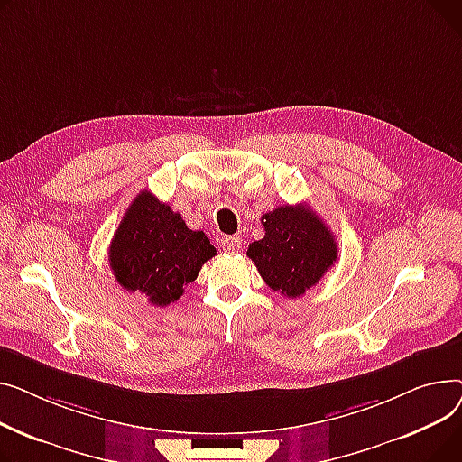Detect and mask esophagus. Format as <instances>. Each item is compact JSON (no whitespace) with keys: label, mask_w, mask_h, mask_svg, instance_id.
Instances as JSON below:
<instances>
[{"label":"esophagus","mask_w":462,"mask_h":462,"mask_svg":"<svg viewBox=\"0 0 462 462\" xmlns=\"http://www.w3.org/2000/svg\"><path fill=\"white\" fill-rule=\"evenodd\" d=\"M224 248L227 250V252H231V254H235V252H238L240 248H242V238L236 235V236H227L226 240H224Z\"/></svg>","instance_id":"34e87169"}]
</instances>
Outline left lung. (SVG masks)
<instances>
[{"label": "left lung", "instance_id": "obj_1", "mask_svg": "<svg viewBox=\"0 0 462 462\" xmlns=\"http://www.w3.org/2000/svg\"><path fill=\"white\" fill-rule=\"evenodd\" d=\"M264 236L250 244L248 257L264 283L287 298H298L319 283L337 261V244L315 212L283 205L263 214Z\"/></svg>", "mask_w": 462, "mask_h": 462}]
</instances>
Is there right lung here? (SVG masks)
Instances as JSON below:
<instances>
[{
  "label": "right lung",
  "mask_w": 462,
  "mask_h": 462,
  "mask_svg": "<svg viewBox=\"0 0 462 462\" xmlns=\"http://www.w3.org/2000/svg\"><path fill=\"white\" fill-rule=\"evenodd\" d=\"M214 254L203 231L186 227L179 212L143 189L114 235L110 266L123 289L140 291L152 306L164 308L179 300Z\"/></svg>",
  "instance_id": "obj_1"
}]
</instances>
